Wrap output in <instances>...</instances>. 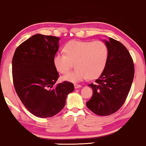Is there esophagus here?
<instances>
[{
    "instance_id": "esophagus-1",
    "label": "esophagus",
    "mask_w": 146,
    "mask_h": 146,
    "mask_svg": "<svg viewBox=\"0 0 146 146\" xmlns=\"http://www.w3.org/2000/svg\"><path fill=\"white\" fill-rule=\"evenodd\" d=\"M82 86L80 85H78V84H74V88L75 89H78V88H80Z\"/></svg>"
}]
</instances>
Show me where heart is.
<instances>
[{
  "instance_id": "heart-1",
  "label": "heart",
  "mask_w": 146,
  "mask_h": 146,
  "mask_svg": "<svg viewBox=\"0 0 146 146\" xmlns=\"http://www.w3.org/2000/svg\"><path fill=\"white\" fill-rule=\"evenodd\" d=\"M64 53H56L53 64L60 74H66L75 63L76 69L67 74L63 80L79 82L94 79L103 72L109 59V46L101 40L70 41L64 46Z\"/></svg>"
}]
</instances>
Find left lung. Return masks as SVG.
<instances>
[{"instance_id": "obj_1", "label": "left lung", "mask_w": 146, "mask_h": 146, "mask_svg": "<svg viewBox=\"0 0 146 146\" xmlns=\"http://www.w3.org/2000/svg\"><path fill=\"white\" fill-rule=\"evenodd\" d=\"M109 56L105 69L94 83L89 85L93 96L87 107L98 115H109L121 107L133 83L135 67L133 58L121 42L113 38L105 41Z\"/></svg>"}]
</instances>
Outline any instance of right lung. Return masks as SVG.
<instances>
[{
  "label": "right lung",
  "instance_id": "1",
  "mask_svg": "<svg viewBox=\"0 0 146 146\" xmlns=\"http://www.w3.org/2000/svg\"><path fill=\"white\" fill-rule=\"evenodd\" d=\"M59 37L36 34L22 42L12 59L15 90L22 104L38 117L55 115L64 107L73 83L64 81L53 87L59 73L53 57L59 49Z\"/></svg>",
  "mask_w": 146,
  "mask_h": 146
}]
</instances>
